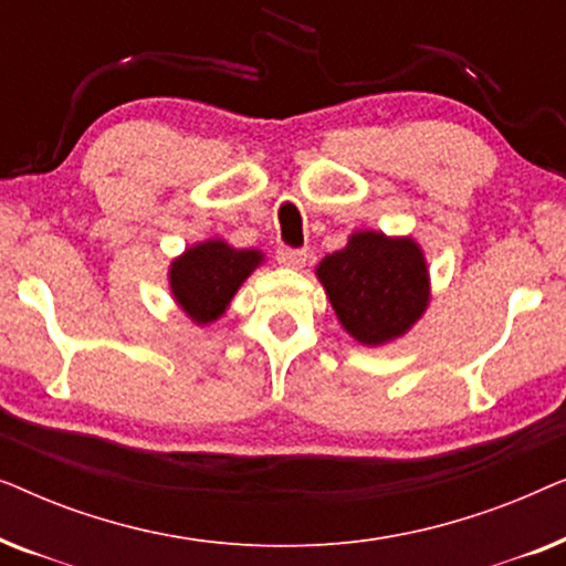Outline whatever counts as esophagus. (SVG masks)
<instances>
[{"instance_id": "1", "label": "esophagus", "mask_w": 566, "mask_h": 566, "mask_svg": "<svg viewBox=\"0 0 566 566\" xmlns=\"http://www.w3.org/2000/svg\"><path fill=\"white\" fill-rule=\"evenodd\" d=\"M275 260L281 262L283 268L298 270V268L306 265V252L304 250H291V247H277Z\"/></svg>"}]
</instances>
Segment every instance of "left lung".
Instances as JSON below:
<instances>
[{"mask_svg":"<svg viewBox=\"0 0 566 566\" xmlns=\"http://www.w3.org/2000/svg\"><path fill=\"white\" fill-rule=\"evenodd\" d=\"M314 273L343 329L366 347L405 337L430 306L428 260L412 237L358 229Z\"/></svg>","mask_w":566,"mask_h":566,"instance_id":"left-lung-1","label":"left lung"}]
</instances>
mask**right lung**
<instances>
[{"instance_id": "add662e5", "label": "right lung", "mask_w": 566, "mask_h": 566, "mask_svg": "<svg viewBox=\"0 0 566 566\" xmlns=\"http://www.w3.org/2000/svg\"><path fill=\"white\" fill-rule=\"evenodd\" d=\"M265 262V252L239 250L227 239L211 237L190 244L169 262V293L198 327L221 319L237 291Z\"/></svg>"}]
</instances>
